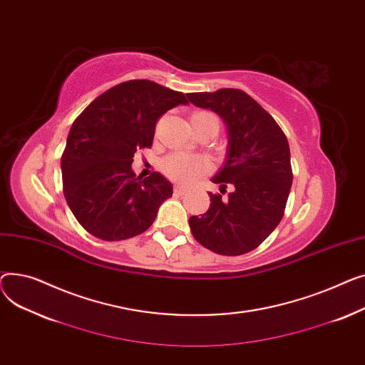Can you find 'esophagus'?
<instances>
[{
  "label": "esophagus",
  "mask_w": 365,
  "mask_h": 365,
  "mask_svg": "<svg viewBox=\"0 0 365 365\" xmlns=\"http://www.w3.org/2000/svg\"><path fill=\"white\" fill-rule=\"evenodd\" d=\"M174 192H175V195L182 196L184 192H187V188H184V187H181V185H175V187H174Z\"/></svg>",
  "instance_id": "34e87169"
}]
</instances>
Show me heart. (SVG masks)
Wrapping results in <instances>:
<instances>
[{"instance_id":"1","label":"heart","mask_w":365,"mask_h":365,"mask_svg":"<svg viewBox=\"0 0 365 365\" xmlns=\"http://www.w3.org/2000/svg\"><path fill=\"white\" fill-rule=\"evenodd\" d=\"M205 120H217V116L209 112H196L191 116V123H200ZM162 169L168 178L177 182H191L202 174L206 173V162L197 156H188L184 153H175L168 156L163 163Z\"/></svg>"}]
</instances>
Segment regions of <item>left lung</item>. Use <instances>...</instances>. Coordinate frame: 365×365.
Listing matches in <instances>:
<instances>
[{"mask_svg":"<svg viewBox=\"0 0 365 365\" xmlns=\"http://www.w3.org/2000/svg\"><path fill=\"white\" fill-rule=\"evenodd\" d=\"M188 100L221 116L227 126V156L212 178L228 197L212 195L200 217H190L195 239L206 249L237 256L258 247L280 224L293 174L282 128L249 94L235 88L190 93Z\"/></svg>","mask_w":365,"mask_h":365,"instance_id":"1","label":"left lung"}]
</instances>
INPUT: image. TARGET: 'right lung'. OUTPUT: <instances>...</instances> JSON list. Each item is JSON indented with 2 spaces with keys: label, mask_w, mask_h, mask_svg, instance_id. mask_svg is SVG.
I'll list each match as a JSON object with an SVG mask.
<instances>
[{
  "label": "right lung",
  "mask_w": 365,
  "mask_h": 365,
  "mask_svg": "<svg viewBox=\"0 0 365 365\" xmlns=\"http://www.w3.org/2000/svg\"><path fill=\"white\" fill-rule=\"evenodd\" d=\"M182 93L147 79L122 82L98 96L73 122L61 156L63 192L78 222L94 237L118 242L144 232L173 196L162 174L137 177V150L152 147L158 119Z\"/></svg>",
  "instance_id": "obj_1"
}]
</instances>
